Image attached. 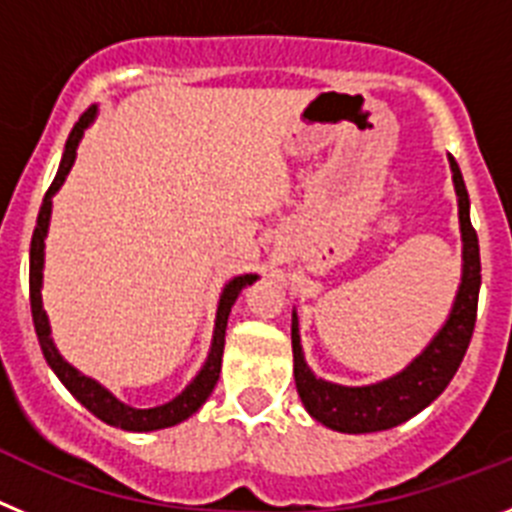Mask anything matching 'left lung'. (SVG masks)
Returning <instances> with one entry per match:
<instances>
[{
  "label": "left lung",
  "mask_w": 512,
  "mask_h": 512,
  "mask_svg": "<svg viewBox=\"0 0 512 512\" xmlns=\"http://www.w3.org/2000/svg\"><path fill=\"white\" fill-rule=\"evenodd\" d=\"M449 161L451 171H454L456 197H459L464 274H461L459 295H456L454 310H451L446 325L438 330L431 346L425 348L405 372L392 379H384V382L369 384V387H341V384L323 382L307 369L300 346L297 315H292V354H295L297 392H300V400L307 413L333 431L374 433L405 423L423 408H428L449 387L461 359L467 354L474 323H477L482 264H479L477 230L472 228V220H469L467 187H464L454 156Z\"/></svg>",
  "instance_id": "left-lung-1"
}]
</instances>
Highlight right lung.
Returning a JSON list of instances; mask_svg holds the SVG:
<instances>
[{
  "instance_id": "1",
  "label": "right lung",
  "mask_w": 512,
  "mask_h": 512,
  "mask_svg": "<svg viewBox=\"0 0 512 512\" xmlns=\"http://www.w3.org/2000/svg\"><path fill=\"white\" fill-rule=\"evenodd\" d=\"M97 115V107H89L84 115L79 117V122L74 125V130L69 133L66 140V151H63L61 166L56 171V179L51 182L48 192L43 197V205L38 212V225L33 230V241H30V310H33V323L35 333H38L40 348H43L45 361L51 364V369L56 372V377L66 384V390L76 397V400L89 410V413L97 415L104 423L117 425L122 431H158V428H169V425L182 423L189 415L197 413L202 408V402L210 397V392L215 390L217 377H220V361H223V348H225V325H228V315L233 302L238 300V292H241L246 284L256 282V274H246V277H235L233 282L225 284L223 295H220V305H217V320H215V336H212V348L210 356H207L202 372L194 377V382L189 384L187 390L179 397H174L171 402L161 405V408L151 410H135L125 402H120L117 397H112L110 392L104 390L102 384H97L94 379L84 377L81 372H76L69 361H63V356L58 354L56 346L51 341V325H48V315L43 310V297H40V284H43V248H45V233H48V220H51V197L58 192V187L63 184L66 174L71 171V164L76 158V146H79L84 128Z\"/></svg>"
}]
</instances>
